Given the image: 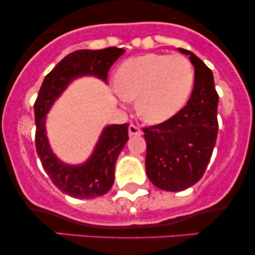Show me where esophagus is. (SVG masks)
I'll use <instances>...</instances> for the list:
<instances>
[{"instance_id": "34e87169", "label": "esophagus", "mask_w": 255, "mask_h": 255, "mask_svg": "<svg viewBox=\"0 0 255 255\" xmlns=\"http://www.w3.org/2000/svg\"><path fill=\"white\" fill-rule=\"evenodd\" d=\"M128 131H129V135H141L142 134V130L140 129L136 125H133V124L129 125V127H128Z\"/></svg>"}]
</instances>
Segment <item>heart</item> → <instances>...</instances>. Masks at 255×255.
Returning a JSON list of instances; mask_svg holds the SVG:
<instances>
[{
  "mask_svg": "<svg viewBox=\"0 0 255 255\" xmlns=\"http://www.w3.org/2000/svg\"><path fill=\"white\" fill-rule=\"evenodd\" d=\"M194 83L191 61L180 54H146L129 58L115 73V87L126 101L136 98L140 118L160 124L182 108Z\"/></svg>",
  "mask_w": 255,
  "mask_h": 255,
  "instance_id": "obj_1",
  "label": "heart"
}]
</instances>
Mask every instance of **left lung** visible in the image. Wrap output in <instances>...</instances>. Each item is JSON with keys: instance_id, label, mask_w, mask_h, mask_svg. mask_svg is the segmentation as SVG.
Returning <instances> with one entry per match:
<instances>
[{"instance_id": "left-lung-1", "label": "left lung", "mask_w": 255, "mask_h": 255, "mask_svg": "<svg viewBox=\"0 0 255 255\" xmlns=\"http://www.w3.org/2000/svg\"><path fill=\"white\" fill-rule=\"evenodd\" d=\"M194 66V89L187 104L166 121L144 127L146 174L154 186L180 192L203 177L218 133V93L211 69L184 49Z\"/></svg>"}]
</instances>
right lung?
Wrapping results in <instances>:
<instances>
[{"label":"right lung","instance_id":"obj_1","mask_svg":"<svg viewBox=\"0 0 255 255\" xmlns=\"http://www.w3.org/2000/svg\"><path fill=\"white\" fill-rule=\"evenodd\" d=\"M124 52V49L113 46L102 50L83 49L67 55L44 79L34 102L37 154L52 183L71 197L93 199L109 192L115 178L116 159L128 140V124L108 126L92 157L83 165L71 166L61 163L49 147L45 115L73 79L95 75L107 81L111 66Z\"/></svg>","mask_w":255,"mask_h":255}]
</instances>
